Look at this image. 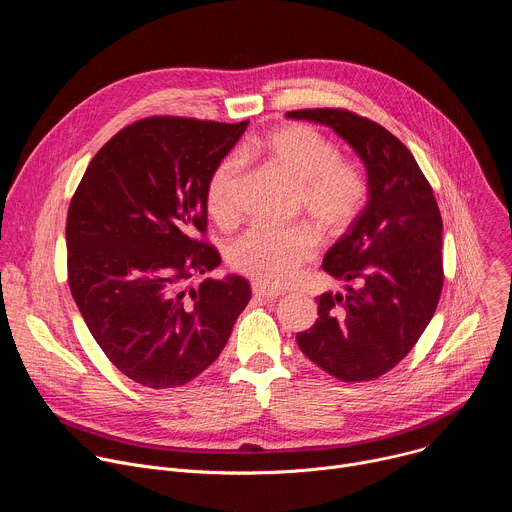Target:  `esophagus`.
I'll return each instance as SVG.
<instances>
[{
	"instance_id": "obj_1",
	"label": "esophagus",
	"mask_w": 512,
	"mask_h": 512,
	"mask_svg": "<svg viewBox=\"0 0 512 512\" xmlns=\"http://www.w3.org/2000/svg\"><path fill=\"white\" fill-rule=\"evenodd\" d=\"M253 296L257 298V300H277L281 294H277V291H273V289H267V287H263V285H259V283H253Z\"/></svg>"
}]
</instances>
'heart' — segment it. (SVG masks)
I'll return each mask as SVG.
<instances>
[{"mask_svg":"<svg viewBox=\"0 0 512 512\" xmlns=\"http://www.w3.org/2000/svg\"><path fill=\"white\" fill-rule=\"evenodd\" d=\"M243 156H259L296 182L298 210H304L324 237L344 235L367 206V174L358 164L340 158L334 141L312 125H281L245 148ZM241 170V158L227 156L206 184L208 214L223 227L235 225L239 218ZM316 247L318 239L306 225L253 227L231 243L227 259L235 271L259 285L283 287L314 257Z\"/></svg>","mask_w":512,"mask_h":512,"instance_id":"b5f03b06","label":"heart"}]
</instances>
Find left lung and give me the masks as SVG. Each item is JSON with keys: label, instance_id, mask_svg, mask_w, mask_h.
Here are the masks:
<instances>
[{"label": "left lung", "instance_id": "8db88e82", "mask_svg": "<svg viewBox=\"0 0 512 512\" xmlns=\"http://www.w3.org/2000/svg\"><path fill=\"white\" fill-rule=\"evenodd\" d=\"M285 117L332 127L367 168L369 202L322 263L348 281L346 294H322L316 324L296 340L328 375L373 381L409 354L440 302L442 214L413 154L383 125L346 109Z\"/></svg>", "mask_w": 512, "mask_h": 512}]
</instances>
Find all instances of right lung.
Listing matches in <instances>:
<instances>
[{
    "label": "right lung",
    "instance_id": "1",
    "mask_svg": "<svg viewBox=\"0 0 512 512\" xmlns=\"http://www.w3.org/2000/svg\"><path fill=\"white\" fill-rule=\"evenodd\" d=\"M249 121L145 117L91 160L66 216L68 285L115 367L150 389L182 387L223 352L251 300L206 237V184Z\"/></svg>",
    "mask_w": 512,
    "mask_h": 512
}]
</instances>
